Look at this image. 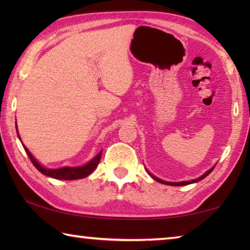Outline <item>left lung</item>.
Listing matches in <instances>:
<instances>
[{
	"mask_svg": "<svg viewBox=\"0 0 250 250\" xmlns=\"http://www.w3.org/2000/svg\"><path fill=\"white\" fill-rule=\"evenodd\" d=\"M214 167H211L210 170H208V171H207L206 173H204V174H203L201 177H197V179H195V180H192V181H185V182H166V181H163V180H161V179H158V177L154 176V175H152L149 171H147V173H149V174H150V176L152 177V179L155 180L156 182H159V183H163V184L172 185V186H182V185H188V184H192V183H196V182L201 181V180H203V179H205V177H206L207 175H208L211 171L214 170Z\"/></svg>",
	"mask_w": 250,
	"mask_h": 250,
	"instance_id": "left-lung-1",
	"label": "left lung"
}]
</instances>
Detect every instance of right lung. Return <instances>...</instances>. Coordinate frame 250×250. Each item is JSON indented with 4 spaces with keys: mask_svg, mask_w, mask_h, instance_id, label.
<instances>
[{
    "mask_svg": "<svg viewBox=\"0 0 250 250\" xmlns=\"http://www.w3.org/2000/svg\"><path fill=\"white\" fill-rule=\"evenodd\" d=\"M18 129V128H16ZM18 131V130H16ZM18 135L20 138V134L18 132ZM21 140V139H20ZM25 152H26L29 160L32 161L33 166L35 167L37 170H39L42 174H44L46 176L53 177V179H57V180H66V181H71V180H78V179H83L90 174V173L95 170V168L98 167V164L100 162L101 159V154H103V151H100L98 154H97L94 159L89 161L87 164H84L83 167H62V168H46L37 162L36 159L31 154V152L27 150V147L23 146Z\"/></svg>",
    "mask_w": 250,
    "mask_h": 250,
    "instance_id": "right-lung-1",
    "label": "right lung"
}]
</instances>
